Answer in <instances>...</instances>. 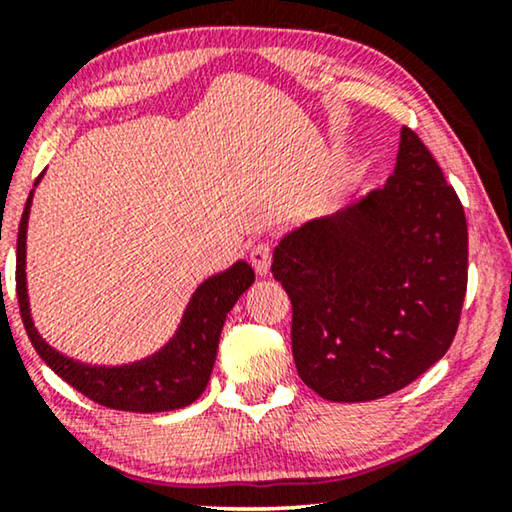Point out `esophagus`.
I'll return each instance as SVG.
<instances>
[{"label":"esophagus","instance_id":"esophagus-1","mask_svg":"<svg viewBox=\"0 0 512 512\" xmlns=\"http://www.w3.org/2000/svg\"><path fill=\"white\" fill-rule=\"evenodd\" d=\"M249 261L254 265V270L258 275H268L270 270V263H272V247L268 242H258L251 247V254H249Z\"/></svg>","mask_w":512,"mask_h":512}]
</instances>
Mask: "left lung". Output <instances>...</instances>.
Wrapping results in <instances>:
<instances>
[{"label":"left lung","mask_w":512,"mask_h":512,"mask_svg":"<svg viewBox=\"0 0 512 512\" xmlns=\"http://www.w3.org/2000/svg\"><path fill=\"white\" fill-rule=\"evenodd\" d=\"M272 275L293 305L298 375L326 401L408 387L443 359L468 284L459 195L410 128L384 188L279 242Z\"/></svg>","instance_id":"1"}]
</instances>
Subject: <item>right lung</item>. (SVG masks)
Listing matches in <instances>:
<instances>
[{
    "label": "right lung",
    "mask_w": 512,
    "mask_h": 512,
    "mask_svg": "<svg viewBox=\"0 0 512 512\" xmlns=\"http://www.w3.org/2000/svg\"><path fill=\"white\" fill-rule=\"evenodd\" d=\"M32 195L34 191H30L18 226L16 293L20 319H23L25 331L46 366L67 384H72L76 391L104 408L125 412H167L191 405L205 391L209 375H212L226 314L233 310L237 298L254 284L251 265L237 261L230 270L205 279L193 293L177 335L149 359L116 368L88 366V363L67 359L53 347H48L32 324L25 286V233Z\"/></svg>",
    "instance_id": "obj_1"
}]
</instances>
